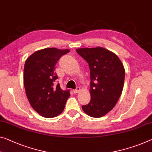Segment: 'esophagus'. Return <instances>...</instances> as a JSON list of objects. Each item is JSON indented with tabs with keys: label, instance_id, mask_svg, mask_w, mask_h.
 Instances as JSON below:
<instances>
[{
	"label": "esophagus",
	"instance_id": "obj_1",
	"mask_svg": "<svg viewBox=\"0 0 152 152\" xmlns=\"http://www.w3.org/2000/svg\"><path fill=\"white\" fill-rule=\"evenodd\" d=\"M79 90H80V88L77 87L75 90H73V92L75 93V94H76V93H78L79 92Z\"/></svg>",
	"mask_w": 152,
	"mask_h": 152
}]
</instances>
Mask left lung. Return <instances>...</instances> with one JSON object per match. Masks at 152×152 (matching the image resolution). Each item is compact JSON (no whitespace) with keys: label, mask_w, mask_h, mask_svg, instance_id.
Returning a JSON list of instances; mask_svg holds the SVG:
<instances>
[{"label":"left lung","mask_w":152,"mask_h":152,"mask_svg":"<svg viewBox=\"0 0 152 152\" xmlns=\"http://www.w3.org/2000/svg\"><path fill=\"white\" fill-rule=\"evenodd\" d=\"M76 52L88 63L90 72L91 100L82 109L92 118H101L112 110L122 94L124 68L118 56L101 47Z\"/></svg>","instance_id":"left-lung-1"}]
</instances>
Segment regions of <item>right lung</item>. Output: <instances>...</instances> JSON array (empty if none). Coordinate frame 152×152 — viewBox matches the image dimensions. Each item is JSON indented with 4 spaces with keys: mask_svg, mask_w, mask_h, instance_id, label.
<instances>
[{
    "mask_svg": "<svg viewBox=\"0 0 152 152\" xmlns=\"http://www.w3.org/2000/svg\"><path fill=\"white\" fill-rule=\"evenodd\" d=\"M69 50L55 48L37 51L27 58L24 69V84L30 105L39 115L54 118L64 110L70 90H63L58 79L55 66Z\"/></svg>",
    "mask_w": 152,
    "mask_h": 152,
    "instance_id": "right-lung-1",
    "label": "right lung"
}]
</instances>
